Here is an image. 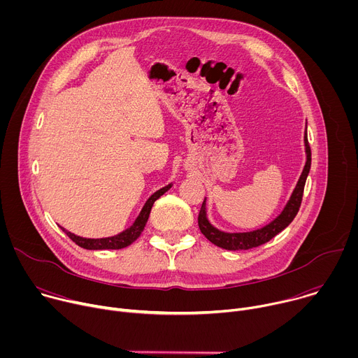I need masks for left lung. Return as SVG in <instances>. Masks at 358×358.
Segmentation results:
<instances>
[{
  "mask_svg": "<svg viewBox=\"0 0 358 358\" xmlns=\"http://www.w3.org/2000/svg\"><path fill=\"white\" fill-rule=\"evenodd\" d=\"M304 145H306V164L303 169V173L296 184L294 191L292 192L290 199L287 201L286 207L280 213L279 217H276L271 224L261 229H255L250 232H224L213 227L207 218V211H206V199H203L201 211L198 215V227L201 232L203 234L210 242L214 245L228 249V250H242V249H250V248H257L261 246L266 242H269L273 236H276L279 232H282L296 217L299 213L301 198H303V189L306 184V178L309 176L310 171V164H312V150L308 141V133L304 134Z\"/></svg>",
  "mask_w": 358,
  "mask_h": 358,
  "instance_id": "8db88e82",
  "label": "left lung"
}]
</instances>
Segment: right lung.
Wrapping results in <instances>:
<instances>
[{"instance_id": "right-lung-1", "label": "right lung", "mask_w": 358, "mask_h": 358, "mask_svg": "<svg viewBox=\"0 0 358 358\" xmlns=\"http://www.w3.org/2000/svg\"><path fill=\"white\" fill-rule=\"evenodd\" d=\"M173 184H169L166 187H163L162 189L156 191L155 194H152L144 203L143 210L140 211L138 217L136 218V221L133 222V225L130 228H127L126 231L115 235V236H110V238H100V239H90V238H82V236H78L72 232H68L66 229L62 228V231L76 243L79 245L80 248H85V249H93V250H101V249H122V248H126L129 245H131L143 232L145 224H147V220H148V215H150V211H151V207L152 203H155L156 199H159L164 192H167L170 188H171Z\"/></svg>"}]
</instances>
